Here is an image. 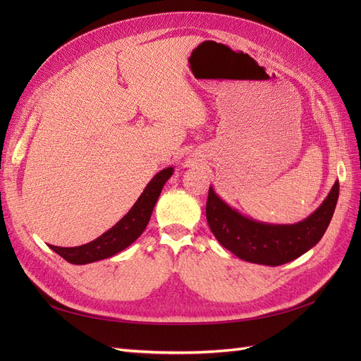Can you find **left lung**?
Here are the masks:
<instances>
[{
    "label": "left lung",
    "mask_w": 361,
    "mask_h": 361,
    "mask_svg": "<svg viewBox=\"0 0 361 361\" xmlns=\"http://www.w3.org/2000/svg\"><path fill=\"white\" fill-rule=\"evenodd\" d=\"M338 199V182L322 204L305 220L295 224H268L251 220L224 203L212 187L206 202V220L214 236L239 259L279 267L300 257L321 241Z\"/></svg>",
    "instance_id": "left-lung-1"
}]
</instances>
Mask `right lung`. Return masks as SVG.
<instances>
[{
  "mask_svg": "<svg viewBox=\"0 0 361 361\" xmlns=\"http://www.w3.org/2000/svg\"><path fill=\"white\" fill-rule=\"evenodd\" d=\"M173 174V167L164 169L157 173L145 191L141 192L135 204L130 207V211L120 220L110 231H106L94 241L84 244L80 247H56L49 245L51 250L56 251L64 260L75 265L92 264L96 260H102L117 255L118 251L125 250L133 244L135 239L145 232V228L150 220L152 211L158 202L159 194L162 191L164 183H166Z\"/></svg>",
  "mask_w": 361,
  "mask_h": 361,
  "instance_id": "1",
  "label": "right lung"
}]
</instances>
